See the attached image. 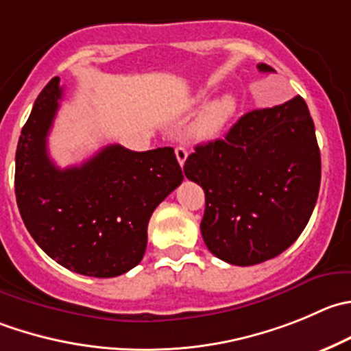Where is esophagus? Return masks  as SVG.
Here are the masks:
<instances>
[{
  "label": "esophagus",
  "mask_w": 351,
  "mask_h": 351,
  "mask_svg": "<svg viewBox=\"0 0 351 351\" xmlns=\"http://www.w3.org/2000/svg\"><path fill=\"white\" fill-rule=\"evenodd\" d=\"M175 154H176V159H178L180 166L185 165L186 158H189V152H186V149L183 147V145H178V147L175 149Z\"/></svg>",
  "instance_id": "obj_1"
}]
</instances>
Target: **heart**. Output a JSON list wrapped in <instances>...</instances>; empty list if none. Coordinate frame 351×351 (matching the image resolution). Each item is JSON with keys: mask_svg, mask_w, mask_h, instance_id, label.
<instances>
[{"mask_svg": "<svg viewBox=\"0 0 351 351\" xmlns=\"http://www.w3.org/2000/svg\"><path fill=\"white\" fill-rule=\"evenodd\" d=\"M206 93H200L199 96L193 97V104L200 106V104L206 103ZM237 97L233 94H223L217 99L210 101L193 123V135L200 141L216 138L224 130V127L230 123L234 111H237Z\"/></svg>", "mask_w": 351, "mask_h": 351, "instance_id": "b5f03b06", "label": "heart"}]
</instances>
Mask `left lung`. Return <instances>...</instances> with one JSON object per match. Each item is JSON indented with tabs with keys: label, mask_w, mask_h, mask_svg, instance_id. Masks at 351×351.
<instances>
[{
	"label": "left lung",
	"mask_w": 351,
	"mask_h": 351,
	"mask_svg": "<svg viewBox=\"0 0 351 351\" xmlns=\"http://www.w3.org/2000/svg\"><path fill=\"white\" fill-rule=\"evenodd\" d=\"M183 171L206 193L200 233L217 258L254 266L276 257L307 226L321 186L307 104L297 96L243 114L224 138L197 145Z\"/></svg>",
	"instance_id": "obj_1"
}]
</instances>
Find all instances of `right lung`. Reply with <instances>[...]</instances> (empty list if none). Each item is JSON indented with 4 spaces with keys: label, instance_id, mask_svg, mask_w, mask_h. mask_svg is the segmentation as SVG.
Masks as SVG:
<instances>
[{
    "label": "right lung",
    "instance_id": "obj_1",
    "mask_svg": "<svg viewBox=\"0 0 351 351\" xmlns=\"http://www.w3.org/2000/svg\"><path fill=\"white\" fill-rule=\"evenodd\" d=\"M61 97L54 77L22 128L15 156L20 216L63 267L84 276H120L144 257L149 219L182 183V168L171 147L135 152L120 144L80 166L58 168L47 154V135Z\"/></svg>",
    "mask_w": 351,
    "mask_h": 351
}]
</instances>
